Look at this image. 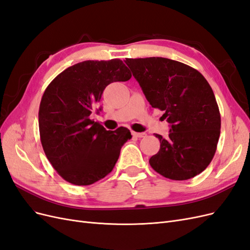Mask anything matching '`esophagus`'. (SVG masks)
I'll return each instance as SVG.
<instances>
[{
    "instance_id": "34e87169",
    "label": "esophagus",
    "mask_w": 250,
    "mask_h": 250,
    "mask_svg": "<svg viewBox=\"0 0 250 250\" xmlns=\"http://www.w3.org/2000/svg\"><path fill=\"white\" fill-rule=\"evenodd\" d=\"M132 135L133 137H135V138H144V137H146V133H144V132H132Z\"/></svg>"
}]
</instances>
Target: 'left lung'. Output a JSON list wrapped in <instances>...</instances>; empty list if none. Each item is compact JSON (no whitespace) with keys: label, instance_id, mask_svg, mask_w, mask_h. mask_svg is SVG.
Instances as JSON below:
<instances>
[{"label":"left lung","instance_id":"1","mask_svg":"<svg viewBox=\"0 0 250 250\" xmlns=\"http://www.w3.org/2000/svg\"><path fill=\"white\" fill-rule=\"evenodd\" d=\"M125 63L151 106L163 110L171 126L168 138L155 133L161 148L150 166L173 180L198 175L213 160L221 128L208 82L197 70L168 58H126Z\"/></svg>","mask_w":250,"mask_h":250}]
</instances>
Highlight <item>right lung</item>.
Wrapping results in <instances>:
<instances>
[{"mask_svg":"<svg viewBox=\"0 0 250 250\" xmlns=\"http://www.w3.org/2000/svg\"><path fill=\"white\" fill-rule=\"evenodd\" d=\"M130 78L122 60H86L67 67L44 90L39 111L41 142L53 168L67 183L92 185L115 167L131 133L125 127L106 130L90 113L105 87Z\"/></svg>","mask_w":250,"mask_h":250,"instance_id":"obj_1","label":"right lung"}]
</instances>
